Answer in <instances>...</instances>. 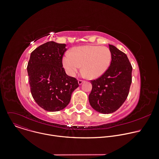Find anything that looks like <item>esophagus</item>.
<instances>
[{
  "label": "esophagus",
  "instance_id": "1",
  "mask_svg": "<svg viewBox=\"0 0 159 159\" xmlns=\"http://www.w3.org/2000/svg\"><path fill=\"white\" fill-rule=\"evenodd\" d=\"M84 82V80H78V84H79V85H82V84Z\"/></svg>",
  "mask_w": 159,
  "mask_h": 159
}]
</instances>
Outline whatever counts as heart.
<instances>
[{
    "instance_id": "b5f03b06",
    "label": "heart",
    "mask_w": 159,
    "mask_h": 159,
    "mask_svg": "<svg viewBox=\"0 0 159 159\" xmlns=\"http://www.w3.org/2000/svg\"><path fill=\"white\" fill-rule=\"evenodd\" d=\"M111 61L110 50L105 46H82L72 49L71 54H66L62 58L63 66L71 77L82 66V70L87 77H100L109 68Z\"/></svg>"
}]
</instances>
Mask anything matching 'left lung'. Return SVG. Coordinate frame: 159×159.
<instances>
[{
	"mask_svg": "<svg viewBox=\"0 0 159 159\" xmlns=\"http://www.w3.org/2000/svg\"><path fill=\"white\" fill-rule=\"evenodd\" d=\"M111 61L108 70L98 79L91 80L89 96L91 107L97 112L110 114L116 111L126 100L132 82L133 67L125 53L109 44Z\"/></svg>",
	"mask_w": 159,
	"mask_h": 159,
	"instance_id": "1",
	"label": "left lung"
}]
</instances>
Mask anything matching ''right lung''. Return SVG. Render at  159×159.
<instances>
[{"mask_svg":"<svg viewBox=\"0 0 159 159\" xmlns=\"http://www.w3.org/2000/svg\"><path fill=\"white\" fill-rule=\"evenodd\" d=\"M66 44L48 41L30 54L27 71L32 97L46 111L65 108L72 92L79 87L76 79L67 75L62 67Z\"/></svg>","mask_w":159,"mask_h":159,"instance_id":"add662e5","label":"right lung"}]
</instances>
